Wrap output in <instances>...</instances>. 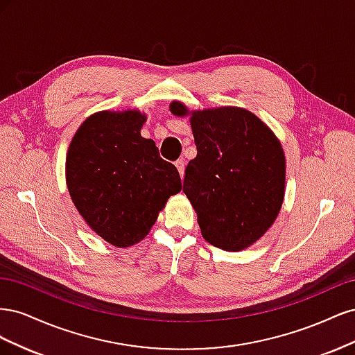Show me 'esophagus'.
<instances>
[{"instance_id": "obj_1", "label": "esophagus", "mask_w": 355, "mask_h": 355, "mask_svg": "<svg viewBox=\"0 0 355 355\" xmlns=\"http://www.w3.org/2000/svg\"><path fill=\"white\" fill-rule=\"evenodd\" d=\"M175 166L179 170L180 178H184V175H185V161L184 159H178L176 163H175Z\"/></svg>"}]
</instances>
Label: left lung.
Returning a JSON list of instances; mask_svg holds the SVG:
<instances>
[{
  "label": "left lung",
  "mask_w": 355,
  "mask_h": 355,
  "mask_svg": "<svg viewBox=\"0 0 355 355\" xmlns=\"http://www.w3.org/2000/svg\"><path fill=\"white\" fill-rule=\"evenodd\" d=\"M170 112L189 116L197 157L185 170L184 192L197 213L202 239L240 252L272 227L284 200L286 157L274 132L239 106Z\"/></svg>",
  "instance_id": "left-lung-1"
}]
</instances>
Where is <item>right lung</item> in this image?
Here are the masks:
<instances>
[{
  "mask_svg": "<svg viewBox=\"0 0 355 355\" xmlns=\"http://www.w3.org/2000/svg\"><path fill=\"white\" fill-rule=\"evenodd\" d=\"M137 110L85 118L68 148L65 175L73 206L90 230L115 247L142 241L167 200L182 189L178 168L141 135Z\"/></svg>",
  "mask_w": 355,
  "mask_h": 355,
  "instance_id": "1",
  "label": "right lung"
}]
</instances>
